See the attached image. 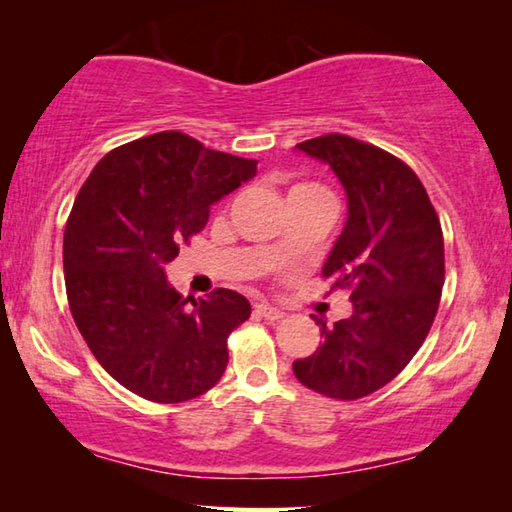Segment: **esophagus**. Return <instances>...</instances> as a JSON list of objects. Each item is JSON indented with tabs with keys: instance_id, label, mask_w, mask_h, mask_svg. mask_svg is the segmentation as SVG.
Wrapping results in <instances>:
<instances>
[{
	"instance_id": "obj_1",
	"label": "esophagus",
	"mask_w": 512,
	"mask_h": 512,
	"mask_svg": "<svg viewBox=\"0 0 512 512\" xmlns=\"http://www.w3.org/2000/svg\"><path fill=\"white\" fill-rule=\"evenodd\" d=\"M255 311L262 318H266V320H280V318H284V311H280V309L273 307V305H268V302H259V305H255Z\"/></svg>"
}]
</instances>
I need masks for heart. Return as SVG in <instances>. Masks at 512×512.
Segmentation results:
<instances>
[{
  "mask_svg": "<svg viewBox=\"0 0 512 512\" xmlns=\"http://www.w3.org/2000/svg\"><path fill=\"white\" fill-rule=\"evenodd\" d=\"M291 192H325V189L318 185H298V187H293Z\"/></svg>",
  "mask_w": 512,
  "mask_h": 512,
  "instance_id": "obj_1",
  "label": "heart"
}]
</instances>
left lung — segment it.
Listing matches in <instances>:
<instances>
[{
    "instance_id": "1",
    "label": "left lung",
    "mask_w": 512,
    "mask_h": 512,
    "mask_svg": "<svg viewBox=\"0 0 512 512\" xmlns=\"http://www.w3.org/2000/svg\"><path fill=\"white\" fill-rule=\"evenodd\" d=\"M296 149L329 164L348 196L323 277L350 291L352 316L316 318L323 343L293 361V375L320 395L359 400L400 375L427 339L445 282L443 230L420 178L395 155L339 133Z\"/></svg>"
}]
</instances>
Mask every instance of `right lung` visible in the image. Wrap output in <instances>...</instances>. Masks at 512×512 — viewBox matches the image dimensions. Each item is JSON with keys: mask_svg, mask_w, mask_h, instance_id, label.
Segmentation results:
<instances>
[{"mask_svg": "<svg viewBox=\"0 0 512 512\" xmlns=\"http://www.w3.org/2000/svg\"><path fill=\"white\" fill-rule=\"evenodd\" d=\"M255 173L257 160L164 131L103 155L76 196L63 239L69 309L108 375L144 400H194L228 366L225 343L250 302L230 289L183 298L164 268L210 205Z\"/></svg>", "mask_w": 512, "mask_h": 512, "instance_id": "obj_1", "label": "right lung"}]
</instances>
